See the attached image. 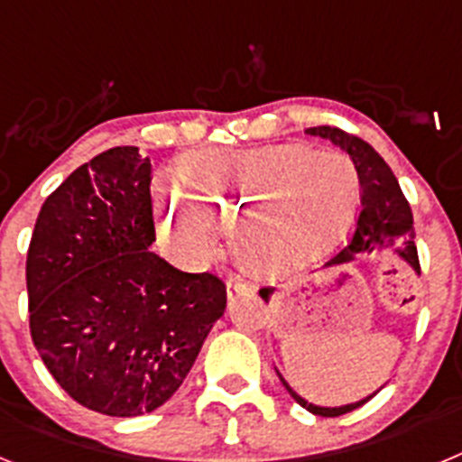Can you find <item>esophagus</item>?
Wrapping results in <instances>:
<instances>
[{
    "label": "esophagus",
    "mask_w": 462,
    "mask_h": 462,
    "mask_svg": "<svg viewBox=\"0 0 462 462\" xmlns=\"http://www.w3.org/2000/svg\"><path fill=\"white\" fill-rule=\"evenodd\" d=\"M226 293H228V298L231 296H252V293H254V284L240 280V277H234V280L228 282Z\"/></svg>",
    "instance_id": "esophagus-1"
}]
</instances>
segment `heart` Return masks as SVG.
<instances>
[{"instance_id": "heart-1", "label": "heart", "mask_w": 462, "mask_h": 462, "mask_svg": "<svg viewBox=\"0 0 462 462\" xmlns=\"http://www.w3.org/2000/svg\"><path fill=\"white\" fill-rule=\"evenodd\" d=\"M180 178L187 201L234 226L236 254L259 273L296 271L319 259L345 234L361 194L345 154L300 145L201 154L187 159ZM159 217L166 228L182 226L175 196H166ZM207 218L187 217L194 259L215 247V224Z\"/></svg>"}]
</instances>
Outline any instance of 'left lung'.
<instances>
[{"label":"left lung","instance_id":"obj_1","mask_svg":"<svg viewBox=\"0 0 462 462\" xmlns=\"http://www.w3.org/2000/svg\"><path fill=\"white\" fill-rule=\"evenodd\" d=\"M305 134L310 136H319L330 141L333 145L342 150V152L349 154L354 169L358 173V185H361V212H358L356 228H354V236L349 240L345 250L337 252L333 259L326 263V268H342L352 266L354 261L361 254H373V252H383L391 250L395 256L405 261L407 266L414 268L416 273L421 271L419 268V254H416L414 245V217H411V208L407 203L405 194L400 189L398 180H395L393 171L389 169V164L383 162L382 154L365 143L363 138L352 136V134L342 132L337 126H310L305 129ZM273 291L275 289H261V298L263 300H271ZM280 382L284 383V389L289 391L298 405L305 407L308 411L317 416H340L346 411L356 410V407L365 405L374 393L365 395V398L356 400V402H349V405L340 407H321L312 405L305 398L296 393L287 383V379L277 373Z\"/></svg>","mask_w":462,"mask_h":462}]
</instances>
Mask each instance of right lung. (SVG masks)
I'll list each match as a JSON object with an SVG mask.
<instances>
[{
	"label": "right lung",
	"mask_w": 462,
	"mask_h": 462,
	"mask_svg": "<svg viewBox=\"0 0 462 462\" xmlns=\"http://www.w3.org/2000/svg\"><path fill=\"white\" fill-rule=\"evenodd\" d=\"M152 164L122 145L41 206L27 252L30 330L55 382L106 416H141L180 389L226 308L210 273L150 252Z\"/></svg>",
	"instance_id": "add662e5"
}]
</instances>
